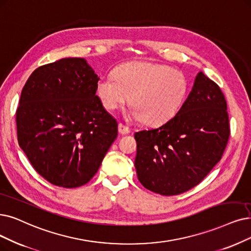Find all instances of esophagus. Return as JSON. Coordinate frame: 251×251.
<instances>
[{"label": "esophagus", "mask_w": 251, "mask_h": 251, "mask_svg": "<svg viewBox=\"0 0 251 251\" xmlns=\"http://www.w3.org/2000/svg\"><path fill=\"white\" fill-rule=\"evenodd\" d=\"M118 132L122 135H126L128 133H131V129H129L127 126H124L123 124H119L118 125Z\"/></svg>", "instance_id": "1"}]
</instances>
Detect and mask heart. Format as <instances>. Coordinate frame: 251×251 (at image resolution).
Here are the masks:
<instances>
[{
	"label": "heart",
	"mask_w": 251,
	"mask_h": 251,
	"mask_svg": "<svg viewBox=\"0 0 251 251\" xmlns=\"http://www.w3.org/2000/svg\"><path fill=\"white\" fill-rule=\"evenodd\" d=\"M188 92L182 72L166 65L128 62L99 80L97 94L104 108L112 111L129 102L133 119L148 126L163 125L181 109Z\"/></svg>",
	"instance_id": "obj_1"
}]
</instances>
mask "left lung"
<instances>
[{
  "label": "left lung",
  "mask_w": 251,
  "mask_h": 251,
  "mask_svg": "<svg viewBox=\"0 0 251 251\" xmlns=\"http://www.w3.org/2000/svg\"><path fill=\"white\" fill-rule=\"evenodd\" d=\"M229 137L226 98L203 72L179 112L155 128L135 133L139 181L175 196L198 185L222 158Z\"/></svg>",
  "instance_id": "obj_1"
}]
</instances>
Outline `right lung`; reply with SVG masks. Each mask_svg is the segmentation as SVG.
<instances>
[{"label":"right lung","instance_id":"right-lung-1","mask_svg":"<svg viewBox=\"0 0 251 251\" xmlns=\"http://www.w3.org/2000/svg\"><path fill=\"white\" fill-rule=\"evenodd\" d=\"M99 80L84 58L68 57L37 68L23 88L18 144L51 184L87 183L117 137V122L96 95Z\"/></svg>","mask_w":251,"mask_h":251}]
</instances>
